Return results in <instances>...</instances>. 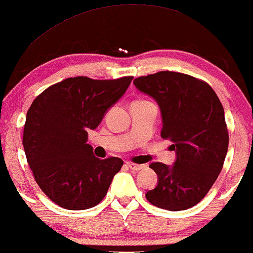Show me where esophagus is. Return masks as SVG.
<instances>
[{
    "label": "esophagus",
    "mask_w": 253,
    "mask_h": 253,
    "mask_svg": "<svg viewBox=\"0 0 253 253\" xmlns=\"http://www.w3.org/2000/svg\"><path fill=\"white\" fill-rule=\"evenodd\" d=\"M127 167L130 168L131 170L133 171H139V170H142L145 168V166H142V164H135V163H127Z\"/></svg>",
    "instance_id": "1"
}]
</instances>
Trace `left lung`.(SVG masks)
Wrapping results in <instances>:
<instances>
[{
  "label": "left lung",
  "instance_id": "left-lung-1",
  "mask_svg": "<svg viewBox=\"0 0 253 253\" xmlns=\"http://www.w3.org/2000/svg\"><path fill=\"white\" fill-rule=\"evenodd\" d=\"M156 100L162 114L161 137L172 141V167L155 162L157 186L146 193L153 206L181 211L196 206L217 180L228 151L225 112L207 82L182 73L163 71L133 81Z\"/></svg>",
  "mask_w": 253,
  "mask_h": 253
}]
</instances>
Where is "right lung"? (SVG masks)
<instances>
[{
    "label": "right lung",
    "mask_w": 253,
    "mask_h": 253,
    "mask_svg": "<svg viewBox=\"0 0 253 253\" xmlns=\"http://www.w3.org/2000/svg\"><path fill=\"white\" fill-rule=\"evenodd\" d=\"M132 79L69 78L47 87L29 107L23 135L27 162L36 184L59 207L85 210L107 194L123 161L94 156L87 131L99 126Z\"/></svg>",
    "instance_id": "add662e5"
}]
</instances>
